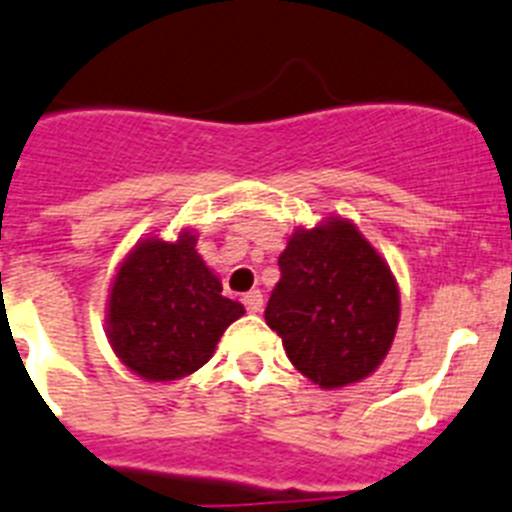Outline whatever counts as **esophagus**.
I'll use <instances>...</instances> for the list:
<instances>
[{
    "mask_svg": "<svg viewBox=\"0 0 512 512\" xmlns=\"http://www.w3.org/2000/svg\"><path fill=\"white\" fill-rule=\"evenodd\" d=\"M242 303H245V308L250 313H260L262 303H265V298H262V290H250V293H245Z\"/></svg>",
    "mask_w": 512,
    "mask_h": 512,
    "instance_id": "34e87169",
    "label": "esophagus"
}]
</instances>
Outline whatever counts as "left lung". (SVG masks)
Masks as SVG:
<instances>
[{
    "label": "left lung",
    "instance_id": "1",
    "mask_svg": "<svg viewBox=\"0 0 512 512\" xmlns=\"http://www.w3.org/2000/svg\"><path fill=\"white\" fill-rule=\"evenodd\" d=\"M265 321L298 372L342 388L380 365L398 326V285L357 229L331 219L298 229L278 260Z\"/></svg>",
    "mask_w": 512,
    "mask_h": 512
}]
</instances>
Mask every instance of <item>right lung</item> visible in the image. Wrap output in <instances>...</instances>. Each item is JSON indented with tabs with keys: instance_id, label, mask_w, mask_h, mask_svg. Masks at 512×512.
<instances>
[{
	"instance_id": "add662e5",
	"label": "right lung",
	"mask_w": 512,
	"mask_h": 512,
	"mask_svg": "<svg viewBox=\"0 0 512 512\" xmlns=\"http://www.w3.org/2000/svg\"><path fill=\"white\" fill-rule=\"evenodd\" d=\"M245 306L196 252V237L147 239L119 267L109 298V339L145 380H178L209 362L219 336Z\"/></svg>"
}]
</instances>
